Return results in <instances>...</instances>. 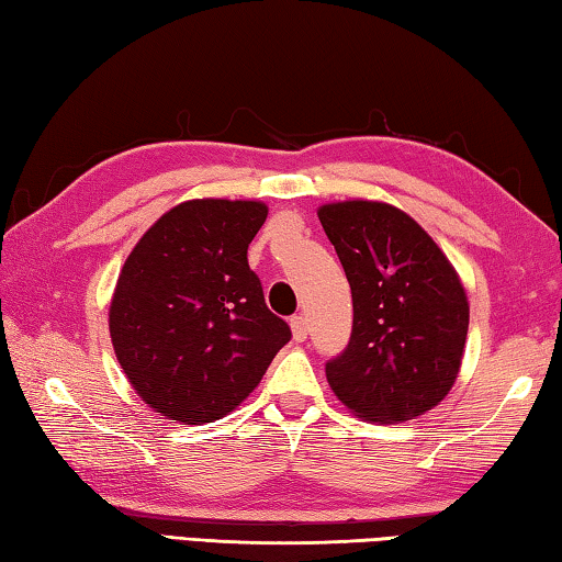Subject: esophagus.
Returning a JSON list of instances; mask_svg holds the SVG:
<instances>
[{
	"label": "esophagus",
	"mask_w": 562,
	"mask_h": 562,
	"mask_svg": "<svg viewBox=\"0 0 562 562\" xmlns=\"http://www.w3.org/2000/svg\"><path fill=\"white\" fill-rule=\"evenodd\" d=\"M291 333H293V340L303 342L308 338V321L303 316H293L291 318Z\"/></svg>",
	"instance_id": "1"
}]
</instances>
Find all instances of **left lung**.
Returning <instances> with one entry per match:
<instances>
[{"instance_id":"left-lung-1","label":"left lung","mask_w":562,"mask_h":562,"mask_svg":"<svg viewBox=\"0 0 562 562\" xmlns=\"http://www.w3.org/2000/svg\"><path fill=\"white\" fill-rule=\"evenodd\" d=\"M318 220L352 291V333L326 366L352 415L392 425L435 409L464 358L469 301L437 241L387 202L318 206Z\"/></svg>"}]
</instances>
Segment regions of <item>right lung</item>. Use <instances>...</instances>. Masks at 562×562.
Masks as SVG:
<instances>
[{
	"label": "right lung",
	"instance_id": "add662e5",
	"mask_svg": "<svg viewBox=\"0 0 562 562\" xmlns=\"http://www.w3.org/2000/svg\"><path fill=\"white\" fill-rule=\"evenodd\" d=\"M266 214L256 200H187L127 254L108 328L127 382L165 419L226 417L291 340L246 261Z\"/></svg>",
	"mask_w": 562,
	"mask_h": 562
}]
</instances>
